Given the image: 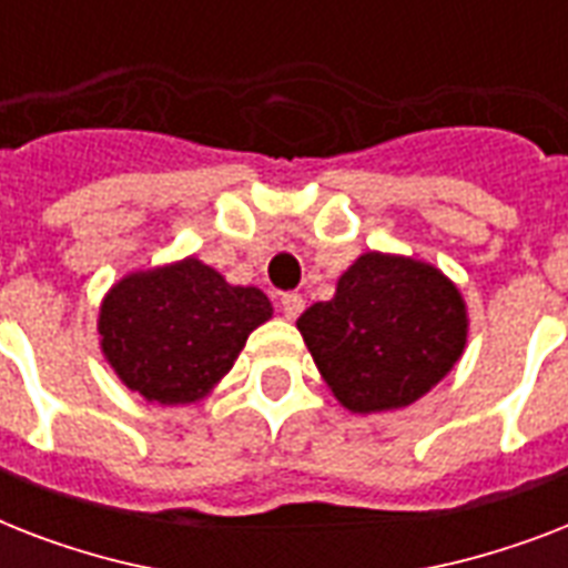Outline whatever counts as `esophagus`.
Segmentation results:
<instances>
[{
  "label": "esophagus",
  "mask_w": 568,
  "mask_h": 568,
  "mask_svg": "<svg viewBox=\"0 0 568 568\" xmlns=\"http://www.w3.org/2000/svg\"><path fill=\"white\" fill-rule=\"evenodd\" d=\"M280 306H283V315H285V318L294 321V318H297V315H301V312H303V306H306V301H303L301 294L288 292V294H283V297H280Z\"/></svg>",
  "instance_id": "esophagus-1"
}]
</instances>
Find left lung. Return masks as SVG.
<instances>
[{
  "instance_id": "obj_1",
  "label": "left lung",
  "mask_w": 568,
  "mask_h": 568,
  "mask_svg": "<svg viewBox=\"0 0 568 568\" xmlns=\"http://www.w3.org/2000/svg\"><path fill=\"white\" fill-rule=\"evenodd\" d=\"M303 342L338 404L392 413L448 377L468 342L457 283L424 258L368 250L329 301L297 318Z\"/></svg>"
}]
</instances>
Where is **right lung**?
Here are the masks:
<instances>
[{"mask_svg": "<svg viewBox=\"0 0 568 568\" xmlns=\"http://www.w3.org/2000/svg\"><path fill=\"white\" fill-rule=\"evenodd\" d=\"M274 306L196 256L132 271L100 303L102 359L146 404L185 406L214 392Z\"/></svg>", "mask_w": 568, "mask_h": 568, "instance_id": "obj_1", "label": "right lung"}]
</instances>
